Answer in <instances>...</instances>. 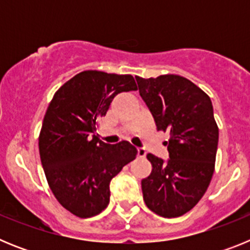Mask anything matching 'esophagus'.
Here are the masks:
<instances>
[{"mask_svg":"<svg viewBox=\"0 0 250 250\" xmlns=\"http://www.w3.org/2000/svg\"><path fill=\"white\" fill-rule=\"evenodd\" d=\"M138 155L140 156V158H145V155H146L145 149H143V147H138Z\"/></svg>","mask_w":250,"mask_h":250,"instance_id":"obj_1","label":"esophagus"}]
</instances>
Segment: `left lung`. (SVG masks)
I'll return each mask as SVG.
<instances>
[{
  "label": "left lung",
  "instance_id": "obj_1",
  "mask_svg": "<svg viewBox=\"0 0 250 250\" xmlns=\"http://www.w3.org/2000/svg\"><path fill=\"white\" fill-rule=\"evenodd\" d=\"M135 79L158 131L170 132L167 161L147 154L152 171L141 180L144 202L158 215L176 218L193 209L210 184L219 140L213 105L179 75Z\"/></svg>",
  "mask_w": 250,
  "mask_h": 250
}]
</instances>
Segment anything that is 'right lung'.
Wrapping results in <instances>:
<instances>
[{"mask_svg": "<svg viewBox=\"0 0 250 250\" xmlns=\"http://www.w3.org/2000/svg\"><path fill=\"white\" fill-rule=\"evenodd\" d=\"M138 90L131 75L87 70L54 95L39 138L41 164L55 198L79 218L98 215L110 202V182L138 155L129 141L105 144L96 126L120 92Z\"/></svg>", "mask_w": 250, "mask_h": 250, "instance_id": "right-lung-1", "label": "right lung"}]
</instances>
